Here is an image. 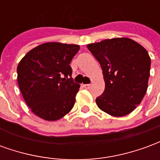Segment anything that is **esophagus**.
<instances>
[{
	"label": "esophagus",
	"instance_id": "obj_1",
	"mask_svg": "<svg viewBox=\"0 0 160 160\" xmlns=\"http://www.w3.org/2000/svg\"><path fill=\"white\" fill-rule=\"evenodd\" d=\"M83 87L86 88V89H90L91 85L90 84H86V85H83Z\"/></svg>",
	"mask_w": 160,
	"mask_h": 160
}]
</instances>
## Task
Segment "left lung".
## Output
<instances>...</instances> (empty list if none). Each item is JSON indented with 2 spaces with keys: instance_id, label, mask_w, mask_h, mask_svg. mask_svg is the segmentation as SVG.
<instances>
[{
  "instance_id": "1",
  "label": "left lung",
  "mask_w": 160,
  "mask_h": 160,
  "mask_svg": "<svg viewBox=\"0 0 160 160\" xmlns=\"http://www.w3.org/2000/svg\"><path fill=\"white\" fill-rule=\"evenodd\" d=\"M100 64L105 88L96 98L101 111L123 117L134 111L148 90L151 59L147 49L128 38L105 39L87 45Z\"/></svg>"
}]
</instances>
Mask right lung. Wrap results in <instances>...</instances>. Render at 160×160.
I'll use <instances>...</instances> for the list:
<instances>
[{
  "instance_id": "obj_1",
  "label": "right lung",
  "mask_w": 160,
  "mask_h": 160,
  "mask_svg": "<svg viewBox=\"0 0 160 160\" xmlns=\"http://www.w3.org/2000/svg\"><path fill=\"white\" fill-rule=\"evenodd\" d=\"M79 49L77 44L45 42L19 62L20 92L32 111L43 120H59L73 107L80 86L71 78L69 64Z\"/></svg>"
}]
</instances>
